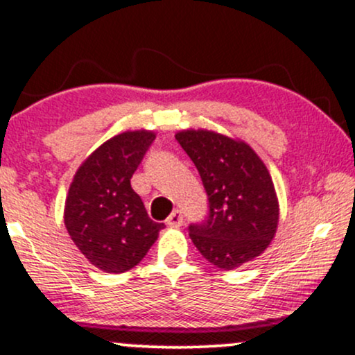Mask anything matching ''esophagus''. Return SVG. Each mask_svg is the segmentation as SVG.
<instances>
[{"instance_id":"obj_1","label":"esophagus","mask_w":355,"mask_h":355,"mask_svg":"<svg viewBox=\"0 0 355 355\" xmlns=\"http://www.w3.org/2000/svg\"><path fill=\"white\" fill-rule=\"evenodd\" d=\"M165 224L168 225V227H180V225L184 224V216H182L180 210L175 209L168 216V219L165 220Z\"/></svg>"}]
</instances>
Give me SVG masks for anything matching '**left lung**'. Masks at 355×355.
Wrapping results in <instances>:
<instances>
[{"label": "left lung", "mask_w": 355, "mask_h": 355, "mask_svg": "<svg viewBox=\"0 0 355 355\" xmlns=\"http://www.w3.org/2000/svg\"><path fill=\"white\" fill-rule=\"evenodd\" d=\"M197 166L209 198V214L189 225L202 256L234 270L259 256L275 237L279 207L271 175L252 148L207 130L177 133Z\"/></svg>", "instance_id": "1"}]
</instances>
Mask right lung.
I'll return each instance as SVG.
<instances>
[{"label": "right lung", "mask_w": 355, "mask_h": 355, "mask_svg": "<svg viewBox=\"0 0 355 355\" xmlns=\"http://www.w3.org/2000/svg\"><path fill=\"white\" fill-rule=\"evenodd\" d=\"M155 139L151 131H126L107 139L77 170L65 200L70 239L91 264L106 272L135 268L163 224L151 220L131 177Z\"/></svg>", "instance_id": "1"}]
</instances>
